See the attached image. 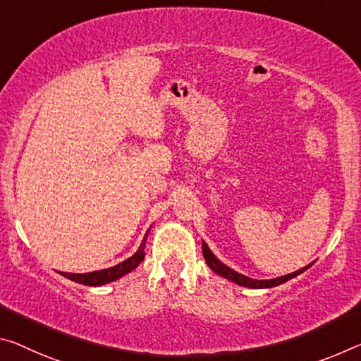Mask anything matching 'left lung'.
Here are the masks:
<instances>
[{
	"instance_id": "obj_1",
	"label": "left lung",
	"mask_w": 361,
	"mask_h": 361,
	"mask_svg": "<svg viewBox=\"0 0 361 361\" xmlns=\"http://www.w3.org/2000/svg\"><path fill=\"white\" fill-rule=\"evenodd\" d=\"M202 254H204L205 262H207V265L216 274H220V276L230 279V281L236 283L239 286H244V288H252V289L274 288V286H279V284H283L286 281H289V279L295 278L297 274L304 273L305 270H308V268L312 267V263H310V265L300 268V270H297L294 273H289V274H284V276H279V278H274V279H252V278H249V276H244V274H241V273L231 270L230 267H226L225 263H221L214 254H212V250L209 249V245L205 244V243H202Z\"/></svg>"
}]
</instances>
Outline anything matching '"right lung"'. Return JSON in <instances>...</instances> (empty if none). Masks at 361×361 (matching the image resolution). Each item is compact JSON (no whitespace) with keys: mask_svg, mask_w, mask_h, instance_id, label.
Listing matches in <instances>:
<instances>
[{"mask_svg":"<svg viewBox=\"0 0 361 361\" xmlns=\"http://www.w3.org/2000/svg\"><path fill=\"white\" fill-rule=\"evenodd\" d=\"M149 230H147V233H149ZM147 233H146V236L142 238L140 249L136 250V252L131 255L130 259L123 260L122 263H118V265H116V267L106 268V270H99V271H91V273H62V271H59V273L62 274V276H66L68 279H72V281H75L78 284H85V286H102V284L116 281V279L122 278L123 274L133 271L135 268L142 262V259H145Z\"/></svg>","mask_w":361,"mask_h":361,"instance_id":"obj_1","label":"right lung"}]
</instances>
